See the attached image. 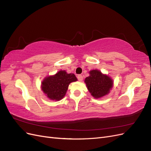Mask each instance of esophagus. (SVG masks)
Listing matches in <instances>:
<instances>
[{"label": "esophagus", "instance_id": "esophagus-1", "mask_svg": "<svg viewBox=\"0 0 151 151\" xmlns=\"http://www.w3.org/2000/svg\"><path fill=\"white\" fill-rule=\"evenodd\" d=\"M77 79H78V80L79 81H82L83 79V77L82 75H78V76H77Z\"/></svg>", "mask_w": 151, "mask_h": 151}]
</instances>
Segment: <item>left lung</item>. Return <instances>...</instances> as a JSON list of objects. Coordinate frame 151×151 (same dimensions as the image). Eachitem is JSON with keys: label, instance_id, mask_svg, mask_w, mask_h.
<instances>
[{"label": "left lung", "instance_id": "left-lung-1", "mask_svg": "<svg viewBox=\"0 0 151 151\" xmlns=\"http://www.w3.org/2000/svg\"><path fill=\"white\" fill-rule=\"evenodd\" d=\"M90 76L85 79V83L89 93L94 98H100L108 94L113 88V80L98 70L89 72Z\"/></svg>", "mask_w": 151, "mask_h": 151}]
</instances>
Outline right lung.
<instances>
[{
  "mask_svg": "<svg viewBox=\"0 0 151 151\" xmlns=\"http://www.w3.org/2000/svg\"><path fill=\"white\" fill-rule=\"evenodd\" d=\"M77 81L74 74L60 70L55 75L45 77L42 83V89L50 99L59 101L65 96L69 84Z\"/></svg>",
  "mask_w": 151,
  "mask_h": 151,
  "instance_id": "right-lung-1",
  "label": "right lung"
}]
</instances>
